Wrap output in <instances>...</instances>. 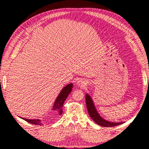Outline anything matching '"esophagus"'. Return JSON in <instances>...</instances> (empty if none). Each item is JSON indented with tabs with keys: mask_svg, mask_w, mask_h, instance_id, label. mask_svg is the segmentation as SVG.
<instances>
[{
	"mask_svg": "<svg viewBox=\"0 0 149 149\" xmlns=\"http://www.w3.org/2000/svg\"><path fill=\"white\" fill-rule=\"evenodd\" d=\"M77 85H79V86H81V87L85 86V82L81 79L78 80L77 82Z\"/></svg>",
	"mask_w": 149,
	"mask_h": 149,
	"instance_id": "34e87169",
	"label": "esophagus"
}]
</instances>
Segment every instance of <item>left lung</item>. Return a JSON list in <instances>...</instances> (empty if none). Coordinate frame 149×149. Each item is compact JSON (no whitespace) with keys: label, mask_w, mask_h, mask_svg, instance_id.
Masks as SVG:
<instances>
[{"label":"left lung","mask_w":149,"mask_h":149,"mask_svg":"<svg viewBox=\"0 0 149 149\" xmlns=\"http://www.w3.org/2000/svg\"><path fill=\"white\" fill-rule=\"evenodd\" d=\"M85 101H86V105L87 108L88 112H89V116L92 118L94 122L97 123L98 125L102 127H113V126H116L120 125L123 122H111L107 121L102 118L98 113L97 109L95 107L94 103L90 96L87 94L85 96Z\"/></svg>","instance_id":"1"}]
</instances>
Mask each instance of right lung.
I'll return each instance as SVG.
<instances>
[{
  "instance_id": "add662e5",
  "label": "right lung",
  "mask_w": 149,
  "mask_h": 149,
  "mask_svg": "<svg viewBox=\"0 0 149 149\" xmlns=\"http://www.w3.org/2000/svg\"><path fill=\"white\" fill-rule=\"evenodd\" d=\"M73 87V84H70L67 85L66 86H65L63 89H62L61 92L59 93L58 96L56 100L54 103L53 107L52 108V110L53 111L54 116L57 117L58 116L62 115V106L64 104V102L65 100L67 99L68 96L70 94V93L72 92V89ZM22 119L24 120L26 122H29L30 123H32L33 125H41V120L39 119H33V120H29V119H26V118H21Z\"/></svg>"
}]
</instances>
